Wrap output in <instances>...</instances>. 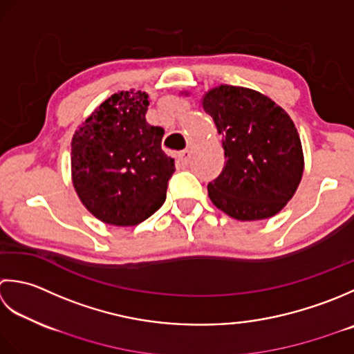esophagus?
<instances>
[{
    "label": "esophagus",
    "mask_w": 354,
    "mask_h": 354,
    "mask_svg": "<svg viewBox=\"0 0 354 354\" xmlns=\"http://www.w3.org/2000/svg\"><path fill=\"white\" fill-rule=\"evenodd\" d=\"M177 160H178L180 165H182V167H187V165H189V162H191V153H189V151H182V153L178 154Z\"/></svg>",
    "instance_id": "1"
}]
</instances>
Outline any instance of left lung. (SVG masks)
I'll use <instances>...</instances> for the list:
<instances>
[{
    "label": "left lung",
    "instance_id": "8db88e82",
    "mask_svg": "<svg viewBox=\"0 0 354 354\" xmlns=\"http://www.w3.org/2000/svg\"><path fill=\"white\" fill-rule=\"evenodd\" d=\"M201 106L217 127L226 158L221 174L207 185L209 198L240 221L277 215L295 196L304 172V153L290 116L263 93L226 84L205 93Z\"/></svg>",
    "mask_w": 354,
    "mask_h": 354
}]
</instances>
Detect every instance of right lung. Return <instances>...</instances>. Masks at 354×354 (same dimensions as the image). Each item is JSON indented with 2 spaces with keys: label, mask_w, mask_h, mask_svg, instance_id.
<instances>
[{
  "label": "right lung",
  "mask_w": 354,
  "mask_h": 354,
  "mask_svg": "<svg viewBox=\"0 0 354 354\" xmlns=\"http://www.w3.org/2000/svg\"><path fill=\"white\" fill-rule=\"evenodd\" d=\"M145 91H119L86 118L71 139V180L88 212L114 226H136L167 198L174 158L163 128L149 125Z\"/></svg>",
  "instance_id": "add662e5"
}]
</instances>
